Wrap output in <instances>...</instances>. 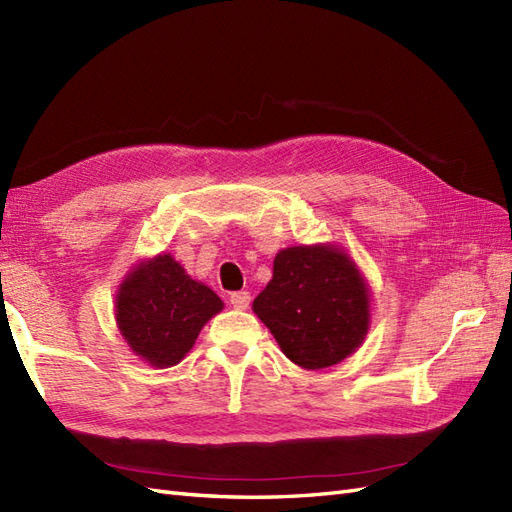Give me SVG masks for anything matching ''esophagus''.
<instances>
[{
	"label": "esophagus",
	"instance_id": "esophagus-1",
	"mask_svg": "<svg viewBox=\"0 0 512 512\" xmlns=\"http://www.w3.org/2000/svg\"><path fill=\"white\" fill-rule=\"evenodd\" d=\"M229 303L235 309H248V305H251V294H248V292H233L229 296Z\"/></svg>",
	"mask_w": 512,
	"mask_h": 512
}]
</instances>
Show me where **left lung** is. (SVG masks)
Returning a JSON list of instances; mask_svg holds the SVG:
<instances>
[{"label":"left lung","instance_id":"left-lung-1","mask_svg":"<svg viewBox=\"0 0 512 512\" xmlns=\"http://www.w3.org/2000/svg\"><path fill=\"white\" fill-rule=\"evenodd\" d=\"M370 298L355 264L333 246H292L274 257L253 311L300 368L344 361L368 333Z\"/></svg>","mask_w":512,"mask_h":512}]
</instances>
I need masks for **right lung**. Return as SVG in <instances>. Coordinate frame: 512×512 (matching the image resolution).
Returning a JSON list of instances; mask_svg holds the SVG:
<instances>
[{
	"label": "right lung",
	"instance_id": "add662e5",
	"mask_svg": "<svg viewBox=\"0 0 512 512\" xmlns=\"http://www.w3.org/2000/svg\"><path fill=\"white\" fill-rule=\"evenodd\" d=\"M222 309L207 285L192 281L170 255L129 274L116 296V322L131 350L155 368L179 363L205 322Z\"/></svg>",
	"mask_w": 512,
	"mask_h": 512
}]
</instances>
